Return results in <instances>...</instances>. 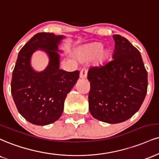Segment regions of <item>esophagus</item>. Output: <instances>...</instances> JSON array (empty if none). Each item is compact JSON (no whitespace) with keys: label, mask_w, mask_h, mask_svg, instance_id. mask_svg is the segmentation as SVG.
<instances>
[{"label":"esophagus","mask_w":159,"mask_h":159,"mask_svg":"<svg viewBox=\"0 0 159 159\" xmlns=\"http://www.w3.org/2000/svg\"><path fill=\"white\" fill-rule=\"evenodd\" d=\"M87 69L83 68L81 71H80V78H81V79H84V78H87Z\"/></svg>","instance_id":"1"}]
</instances>
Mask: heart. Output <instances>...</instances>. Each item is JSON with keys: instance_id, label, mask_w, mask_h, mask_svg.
<instances>
[{"instance_id": "1", "label": "heart", "mask_w": 159, "mask_h": 159, "mask_svg": "<svg viewBox=\"0 0 159 159\" xmlns=\"http://www.w3.org/2000/svg\"><path fill=\"white\" fill-rule=\"evenodd\" d=\"M102 49L103 45L100 43H89L78 49L75 56L81 62H87L95 58L98 62H101L107 55V52L102 50Z\"/></svg>"}]
</instances>
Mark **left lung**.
Wrapping results in <instances>:
<instances>
[{
	"mask_svg": "<svg viewBox=\"0 0 159 159\" xmlns=\"http://www.w3.org/2000/svg\"><path fill=\"white\" fill-rule=\"evenodd\" d=\"M112 60L89 70V110L109 124L130 118L141 107L147 91V72L140 52L127 38L113 35Z\"/></svg>",
	"mask_w": 159,
	"mask_h": 159,
	"instance_id": "obj_1",
	"label": "left lung"
}]
</instances>
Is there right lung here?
<instances>
[{
    "instance_id": "1",
    "label": "right lung",
    "mask_w": 159,
    "mask_h": 159,
    "mask_svg": "<svg viewBox=\"0 0 159 159\" xmlns=\"http://www.w3.org/2000/svg\"><path fill=\"white\" fill-rule=\"evenodd\" d=\"M62 35L40 32L19 52L12 72L11 93L19 113L35 125H47L58 119L64 110L66 95L79 78V71L59 69L58 45ZM42 49L48 54L50 62L43 71H34L30 65L32 53Z\"/></svg>"
}]
</instances>
